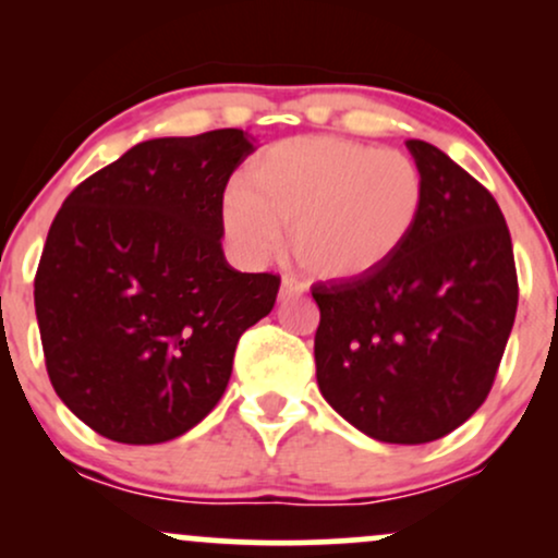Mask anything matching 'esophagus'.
<instances>
[{
    "mask_svg": "<svg viewBox=\"0 0 558 558\" xmlns=\"http://www.w3.org/2000/svg\"><path fill=\"white\" fill-rule=\"evenodd\" d=\"M306 291V286L301 283V280H296V278H283V283H280V299H291V296H301V293Z\"/></svg>",
    "mask_w": 558,
    "mask_h": 558,
    "instance_id": "34e87169",
    "label": "esophagus"
}]
</instances>
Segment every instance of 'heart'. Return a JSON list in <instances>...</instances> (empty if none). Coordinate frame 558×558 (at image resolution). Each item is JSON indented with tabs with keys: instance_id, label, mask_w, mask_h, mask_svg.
<instances>
[{
	"instance_id": "1",
	"label": "heart",
	"mask_w": 558,
	"mask_h": 558,
	"mask_svg": "<svg viewBox=\"0 0 558 558\" xmlns=\"http://www.w3.org/2000/svg\"><path fill=\"white\" fill-rule=\"evenodd\" d=\"M425 207L412 157L351 138L299 136L270 146L222 198V228L248 262L272 257L291 228L304 272L354 280L401 252Z\"/></svg>"
}]
</instances>
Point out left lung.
I'll list each match as a JSON object with an SVG mask.
<instances>
[{
	"label": "left lung",
	"mask_w": 558,
	"mask_h": 558,
	"mask_svg": "<svg viewBox=\"0 0 558 558\" xmlns=\"http://www.w3.org/2000/svg\"><path fill=\"white\" fill-rule=\"evenodd\" d=\"M425 207L380 270L315 283L317 386L383 444H430L488 399L520 286L501 207L427 141L409 138Z\"/></svg>",
	"instance_id": "obj_1"
}]
</instances>
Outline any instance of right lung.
Returning <instances> with one entry per match:
<instances>
[{
  "mask_svg": "<svg viewBox=\"0 0 558 558\" xmlns=\"http://www.w3.org/2000/svg\"><path fill=\"white\" fill-rule=\"evenodd\" d=\"M254 151L239 128L151 138L62 202L34 280L49 380L118 444L149 446L202 422L226 393L243 330L280 278L222 254V194Z\"/></svg>",
  "mask_w": 558,
  "mask_h": 558,
  "instance_id": "add662e5",
  "label": "right lung"
}]
</instances>
